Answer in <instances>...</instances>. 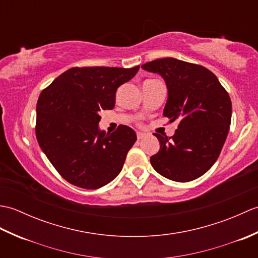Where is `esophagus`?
I'll use <instances>...</instances> for the list:
<instances>
[{"instance_id":"obj_1","label":"esophagus","mask_w":258,"mask_h":258,"mask_svg":"<svg viewBox=\"0 0 258 258\" xmlns=\"http://www.w3.org/2000/svg\"><path fill=\"white\" fill-rule=\"evenodd\" d=\"M136 135H138V139H139V140L144 139L145 136H146V134H145V133H142V132H138V134H136Z\"/></svg>"}]
</instances>
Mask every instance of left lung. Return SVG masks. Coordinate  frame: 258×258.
I'll list each match as a JSON object with an SVG mask.
<instances>
[{
  "mask_svg": "<svg viewBox=\"0 0 258 258\" xmlns=\"http://www.w3.org/2000/svg\"><path fill=\"white\" fill-rule=\"evenodd\" d=\"M142 69L165 81L168 95L163 115L178 123L172 138L154 134L161 147L151 157L152 166L175 182L199 178L216 162L227 138L232 118L228 93L202 65L165 57Z\"/></svg>",
  "mask_w": 258,
  "mask_h": 258,
  "instance_id": "8db88e82",
  "label": "left lung"
}]
</instances>
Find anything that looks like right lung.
I'll return each mask as SVG.
<instances>
[{
	"label": "right lung",
	"mask_w": 258,
	"mask_h": 258,
	"mask_svg": "<svg viewBox=\"0 0 258 258\" xmlns=\"http://www.w3.org/2000/svg\"><path fill=\"white\" fill-rule=\"evenodd\" d=\"M139 69L72 68L42 91L36 104V139L69 183L96 189L122 171L136 133L126 125L112 134L101 131L100 113L114 107L116 90Z\"/></svg>",
	"instance_id": "obj_1"
}]
</instances>
